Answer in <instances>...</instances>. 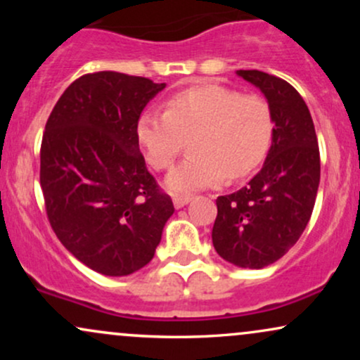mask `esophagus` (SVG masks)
<instances>
[{"label":"esophagus","instance_id":"34e87169","mask_svg":"<svg viewBox=\"0 0 360 360\" xmlns=\"http://www.w3.org/2000/svg\"><path fill=\"white\" fill-rule=\"evenodd\" d=\"M191 200H193V196H189V194H176V196L172 198V201H174V206L177 210L183 208V206L188 205Z\"/></svg>","mask_w":360,"mask_h":360}]
</instances>
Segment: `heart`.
I'll use <instances>...</instances> for the list:
<instances>
[{
	"label": "heart",
	"instance_id": "obj_1",
	"mask_svg": "<svg viewBox=\"0 0 360 360\" xmlns=\"http://www.w3.org/2000/svg\"><path fill=\"white\" fill-rule=\"evenodd\" d=\"M137 140L147 162L166 171L191 139L181 164L166 177L172 193H191L240 179L257 169L274 140V115L259 94L220 84H203L172 94L166 111H146L137 122Z\"/></svg>",
	"mask_w": 360,
	"mask_h": 360
}]
</instances>
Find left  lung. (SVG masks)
Listing matches in <instances>:
<instances>
[{"instance_id": "8db88e82", "label": "left lung", "mask_w": 360, "mask_h": 360, "mask_svg": "<svg viewBox=\"0 0 360 360\" xmlns=\"http://www.w3.org/2000/svg\"><path fill=\"white\" fill-rule=\"evenodd\" d=\"M237 74L266 96L274 115V140L249 184L217 198L212 238L226 262L262 269L283 257L307 229L320 184V150L311 115L298 91L255 69Z\"/></svg>"}]
</instances>
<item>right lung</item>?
<instances>
[{
  "label": "right lung",
  "instance_id": "right-lung-1",
  "mask_svg": "<svg viewBox=\"0 0 360 360\" xmlns=\"http://www.w3.org/2000/svg\"><path fill=\"white\" fill-rule=\"evenodd\" d=\"M166 84L101 71L64 91L45 125L40 186L57 238L105 276H128L154 257L174 213L140 154L137 122Z\"/></svg>",
  "mask_w": 360,
  "mask_h": 360
}]
</instances>
